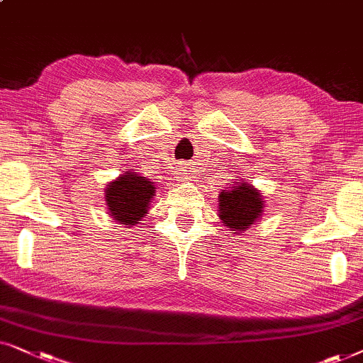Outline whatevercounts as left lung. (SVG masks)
<instances>
[{
    "instance_id": "left-lung-1",
    "label": "left lung",
    "mask_w": 363,
    "mask_h": 363,
    "mask_svg": "<svg viewBox=\"0 0 363 363\" xmlns=\"http://www.w3.org/2000/svg\"><path fill=\"white\" fill-rule=\"evenodd\" d=\"M264 209L262 194L249 182H235L219 194V217L222 224L234 230L232 234L247 230L259 222Z\"/></svg>"
}]
</instances>
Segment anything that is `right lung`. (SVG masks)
<instances>
[{
	"instance_id": "right-lung-1",
	"label": "right lung",
	"mask_w": 363,
	"mask_h": 363,
	"mask_svg": "<svg viewBox=\"0 0 363 363\" xmlns=\"http://www.w3.org/2000/svg\"><path fill=\"white\" fill-rule=\"evenodd\" d=\"M104 194L109 216H113V219L119 224L133 227L147 214L149 204L156 196V187L149 179L125 171L109 182Z\"/></svg>"
}]
</instances>
